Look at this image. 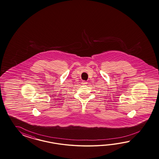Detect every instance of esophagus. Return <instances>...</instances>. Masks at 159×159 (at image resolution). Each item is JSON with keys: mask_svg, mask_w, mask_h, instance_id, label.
Wrapping results in <instances>:
<instances>
[{"mask_svg": "<svg viewBox=\"0 0 159 159\" xmlns=\"http://www.w3.org/2000/svg\"><path fill=\"white\" fill-rule=\"evenodd\" d=\"M82 84H87V82H86L85 81H82Z\"/></svg>", "mask_w": 159, "mask_h": 159, "instance_id": "obj_1", "label": "esophagus"}]
</instances>
